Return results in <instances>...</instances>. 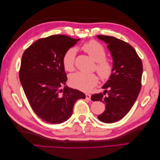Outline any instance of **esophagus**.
I'll use <instances>...</instances> for the list:
<instances>
[{"label":"esophagus","instance_id":"34e87169","mask_svg":"<svg viewBox=\"0 0 160 160\" xmlns=\"http://www.w3.org/2000/svg\"><path fill=\"white\" fill-rule=\"evenodd\" d=\"M85 98L87 100H91V95L89 94H86L85 95Z\"/></svg>","mask_w":160,"mask_h":160}]
</instances>
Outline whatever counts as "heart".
Returning <instances> with one entry per match:
<instances>
[{
  "instance_id": "1",
  "label": "heart",
  "mask_w": 160,
  "mask_h": 160,
  "mask_svg": "<svg viewBox=\"0 0 160 160\" xmlns=\"http://www.w3.org/2000/svg\"><path fill=\"white\" fill-rule=\"evenodd\" d=\"M86 52L97 62L96 70L101 78L109 79L113 72V67L110 61L106 59L105 49L99 42L91 40L82 46ZM77 50L74 47L67 49L62 57V65L65 70L71 71L74 68ZM98 77L94 73L77 72L69 77V83L73 88L85 92L89 91L98 83Z\"/></svg>"
}]
</instances>
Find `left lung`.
<instances>
[{"label":"left lung","mask_w":160,"mask_h":160,"mask_svg":"<svg viewBox=\"0 0 160 160\" xmlns=\"http://www.w3.org/2000/svg\"><path fill=\"white\" fill-rule=\"evenodd\" d=\"M108 44L113 58V72L102 88V93L93 94L92 101L105 104V110L98 116L103 123H111L122 119L136 101L142 88V62L129 43L113 37L98 35Z\"/></svg>","instance_id":"obj_1"}]
</instances>
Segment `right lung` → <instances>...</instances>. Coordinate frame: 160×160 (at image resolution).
I'll return each instance as SVG.
<instances>
[{
  "label": "right lung",
  "mask_w": 160,
  "mask_h": 160,
  "mask_svg": "<svg viewBox=\"0 0 160 160\" xmlns=\"http://www.w3.org/2000/svg\"><path fill=\"white\" fill-rule=\"evenodd\" d=\"M79 40L63 35L39 38L22 56L21 83L34 112L46 122H65L76 101L85 98L79 90L67 86L61 89L67 80L62 57Z\"/></svg>",
  "instance_id": "add662e5"
}]
</instances>
